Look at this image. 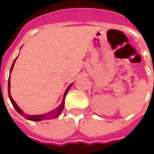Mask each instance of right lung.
Returning a JSON list of instances; mask_svg holds the SVG:
<instances>
[{
    "label": "right lung",
    "mask_w": 154,
    "mask_h": 154,
    "mask_svg": "<svg viewBox=\"0 0 154 154\" xmlns=\"http://www.w3.org/2000/svg\"><path fill=\"white\" fill-rule=\"evenodd\" d=\"M17 58V57H16ZM16 58L15 59V61L13 62V64H12L11 67V71H10V73H11V71L13 69V67H14V64H15V62L16 60ZM11 77V76H10ZM72 86V84H71L68 86V87L67 88V90L65 91V93L63 95V100H62V103H61L60 106H58L56 108V109H54V110H52L50 111L49 113L47 114H43V115H36V116H30V115H26L23 112V110L20 108V107L17 106V104L15 103V100L12 99L11 95V91H10V89H11V82H10V77H9V80H8V95H9V98H10V100H11V102L13 105V106L15 108L16 111L18 112L20 115H21L25 117V119H29V120H32V121H40V120H44V119H54L55 117H57L60 115V113L62 112V110H63V107H64V101H65V97H66V95H67V91H69V89L71 88V87Z\"/></svg>",
    "instance_id": "obj_1"
}]
</instances>
